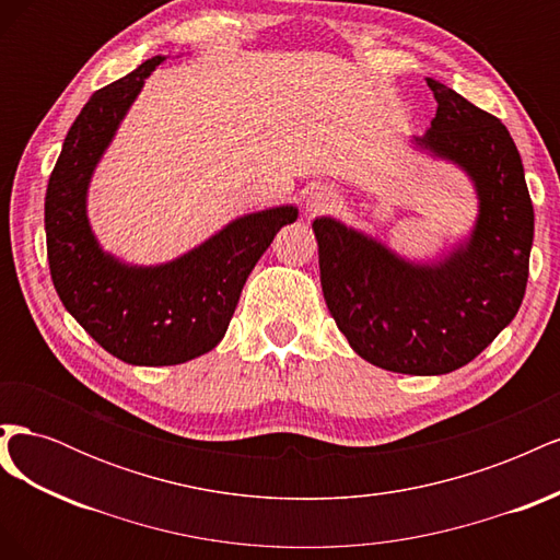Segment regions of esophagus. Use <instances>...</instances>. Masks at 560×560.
<instances>
[{"mask_svg": "<svg viewBox=\"0 0 560 560\" xmlns=\"http://www.w3.org/2000/svg\"><path fill=\"white\" fill-rule=\"evenodd\" d=\"M336 202H338V194L331 189V186L319 184V186H315V189H311L308 196H306V212L311 217L325 214L331 208H336Z\"/></svg>", "mask_w": 560, "mask_h": 560, "instance_id": "obj_1", "label": "esophagus"}]
</instances>
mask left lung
Segmentation results:
<instances>
[{
    "instance_id": "1",
    "label": "left lung",
    "mask_w": 560,
    "mask_h": 560,
    "mask_svg": "<svg viewBox=\"0 0 560 560\" xmlns=\"http://www.w3.org/2000/svg\"><path fill=\"white\" fill-rule=\"evenodd\" d=\"M416 149L467 173L479 200L469 238L416 264L371 235L317 217L319 282L350 348L385 371L442 376L471 362L516 317L528 282L535 214L521 154L493 114L446 83Z\"/></svg>"
}]
</instances>
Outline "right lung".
Wrapping results in <instances>:
<instances>
[{
  "label": "right lung",
  "mask_w": 560,
  "mask_h": 560,
  "mask_svg": "<svg viewBox=\"0 0 560 560\" xmlns=\"http://www.w3.org/2000/svg\"><path fill=\"white\" fill-rule=\"evenodd\" d=\"M163 60L151 58L91 95L67 132L44 202L48 266L62 306L109 354L135 366L189 362L222 341L252 268L299 217L294 206L238 217L156 266L126 264L100 247L86 212L91 177Z\"/></svg>",
  "instance_id": "right-lung-1"
}]
</instances>
